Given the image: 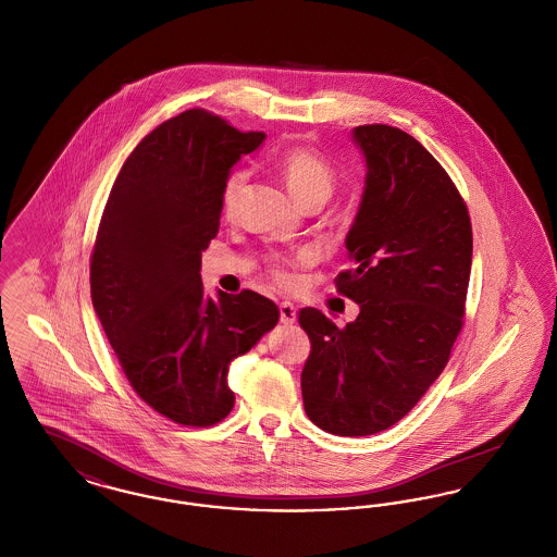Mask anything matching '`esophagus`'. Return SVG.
<instances>
[{
    "label": "esophagus",
    "mask_w": 557,
    "mask_h": 557,
    "mask_svg": "<svg viewBox=\"0 0 557 557\" xmlns=\"http://www.w3.org/2000/svg\"><path fill=\"white\" fill-rule=\"evenodd\" d=\"M280 319H282V323H286V325L296 323V319H298L296 307H294L292 302H282V305H280Z\"/></svg>",
    "instance_id": "esophagus-1"
}]
</instances>
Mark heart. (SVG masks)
Segmentation results:
<instances>
[{"label":"heart","mask_w":557,"mask_h":557,"mask_svg":"<svg viewBox=\"0 0 557 557\" xmlns=\"http://www.w3.org/2000/svg\"><path fill=\"white\" fill-rule=\"evenodd\" d=\"M277 169L282 173L286 186L290 189L292 196L300 205H307V202H313V200L325 202L332 196L334 186H336L334 166L309 148H300V146L288 148L277 160ZM244 184H246V171H234L227 177V182L223 186V196H221L223 211L227 214H232L238 209ZM292 263L294 261H273V277L282 286H290L292 284V275L288 271V265H292Z\"/></svg>","instance_id":"obj_1"}]
</instances>
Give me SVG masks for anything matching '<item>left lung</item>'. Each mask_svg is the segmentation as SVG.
<instances>
[{"instance_id":"left-lung-1","label":"left lung","mask_w":557,"mask_h":557,"mask_svg":"<svg viewBox=\"0 0 557 557\" xmlns=\"http://www.w3.org/2000/svg\"><path fill=\"white\" fill-rule=\"evenodd\" d=\"M352 141L366 186L346 236L352 269L338 290L359 305L338 327L302 309L311 355L300 373L309 420L338 436L397 424L449 361L466 309L472 225L449 175L424 146L388 125H361Z\"/></svg>"}]
</instances>
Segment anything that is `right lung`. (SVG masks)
Returning <instances> with one entry per match:
<instances>
[{"mask_svg": "<svg viewBox=\"0 0 557 557\" xmlns=\"http://www.w3.org/2000/svg\"><path fill=\"white\" fill-rule=\"evenodd\" d=\"M265 133L186 110L148 133L110 189L91 257V302L133 391L164 418L212 425L234 407L230 363L277 325L252 290L205 294L200 263L223 186Z\"/></svg>", "mask_w": 557, "mask_h": 557, "instance_id": "1", "label": "right lung"}]
</instances>
